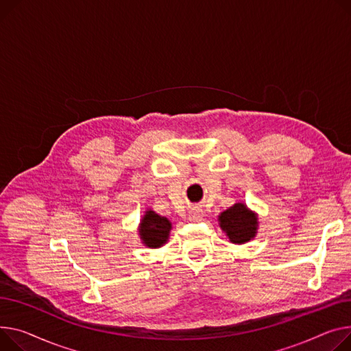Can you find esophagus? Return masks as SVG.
Wrapping results in <instances>:
<instances>
[{
	"instance_id": "1",
	"label": "esophagus",
	"mask_w": 351,
	"mask_h": 351,
	"mask_svg": "<svg viewBox=\"0 0 351 351\" xmlns=\"http://www.w3.org/2000/svg\"><path fill=\"white\" fill-rule=\"evenodd\" d=\"M189 219L192 221H200L203 219V210L202 208H193L191 215H189Z\"/></svg>"
}]
</instances>
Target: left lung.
Masks as SVG:
<instances>
[{"mask_svg": "<svg viewBox=\"0 0 351 351\" xmlns=\"http://www.w3.org/2000/svg\"><path fill=\"white\" fill-rule=\"evenodd\" d=\"M219 221L231 243H247L256 232V217L243 203H236L227 208L220 215Z\"/></svg>", "mask_w": 351, "mask_h": 351, "instance_id": "8db88e82", "label": "left lung"}]
</instances>
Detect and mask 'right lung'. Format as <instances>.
<instances>
[{"instance_id":"add662e5","label":"right lung","mask_w":351,"mask_h":351,"mask_svg":"<svg viewBox=\"0 0 351 351\" xmlns=\"http://www.w3.org/2000/svg\"><path fill=\"white\" fill-rule=\"evenodd\" d=\"M171 231V223L168 219L156 215L152 210H148L141 221V230L139 234L147 247H160L167 243Z\"/></svg>"}]
</instances>
